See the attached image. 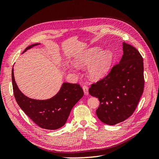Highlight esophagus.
Segmentation results:
<instances>
[{
    "mask_svg": "<svg viewBox=\"0 0 159 159\" xmlns=\"http://www.w3.org/2000/svg\"><path fill=\"white\" fill-rule=\"evenodd\" d=\"M83 90H84V92L85 95H88L89 93V88L87 85H84L83 86Z\"/></svg>",
    "mask_w": 159,
    "mask_h": 159,
    "instance_id": "obj_1",
    "label": "esophagus"
}]
</instances>
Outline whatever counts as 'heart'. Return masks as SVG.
<instances>
[{"mask_svg": "<svg viewBox=\"0 0 159 159\" xmlns=\"http://www.w3.org/2000/svg\"><path fill=\"white\" fill-rule=\"evenodd\" d=\"M113 60L111 51L95 47L76 56L75 64L77 66L88 65V74L92 80H99L107 74Z\"/></svg>", "mask_w": 159, "mask_h": 159, "instance_id": "b5f03b06", "label": "heart"}]
</instances>
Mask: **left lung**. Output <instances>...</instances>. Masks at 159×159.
<instances>
[{"label": "left lung", "mask_w": 159, "mask_h": 159, "mask_svg": "<svg viewBox=\"0 0 159 159\" xmlns=\"http://www.w3.org/2000/svg\"><path fill=\"white\" fill-rule=\"evenodd\" d=\"M123 55L109 73L91 84L89 93L99 100L97 116L113 125L129 118L135 110L144 90L143 59L133 46L123 42Z\"/></svg>", "instance_id": "8db88e82"}]
</instances>
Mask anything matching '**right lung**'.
<instances>
[{
	"instance_id": "add662e5",
	"label": "right lung",
	"mask_w": 159,
	"mask_h": 159,
	"mask_svg": "<svg viewBox=\"0 0 159 159\" xmlns=\"http://www.w3.org/2000/svg\"><path fill=\"white\" fill-rule=\"evenodd\" d=\"M39 43L30 45L25 50L32 48ZM12 70V81L14 98L17 103L37 125L48 130L57 129L64 126L71 109L83 97L84 91L78 84L64 83L54 97L46 100H36L24 95L14 80Z\"/></svg>"
}]
</instances>
